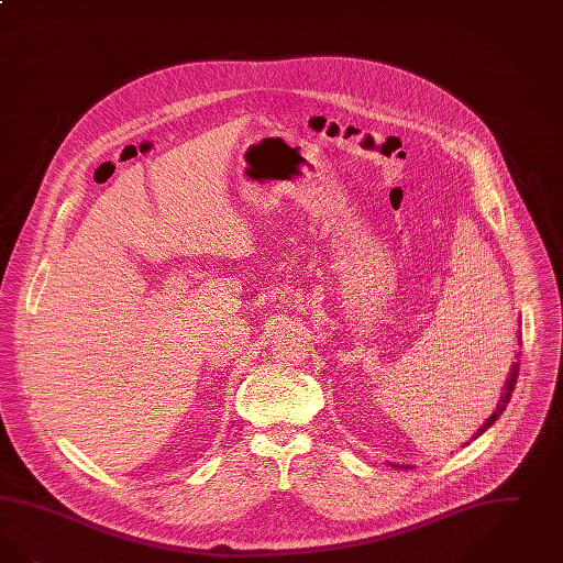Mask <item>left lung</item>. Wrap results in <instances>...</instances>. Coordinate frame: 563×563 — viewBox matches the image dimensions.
Returning a JSON list of instances; mask_svg holds the SVG:
<instances>
[{
  "mask_svg": "<svg viewBox=\"0 0 563 563\" xmlns=\"http://www.w3.org/2000/svg\"><path fill=\"white\" fill-rule=\"evenodd\" d=\"M518 373H519V364L516 362L514 364V371H511V377H509V382H507V391H505V396H503V400H500V405H498V408H496V412H493V417L482 426V429L475 433V438L477 435H482L486 429L490 428L495 421H498V417L503 415V410L507 408V405H509V400H511V394H514V389H516V383H518Z\"/></svg>",
  "mask_w": 563,
  "mask_h": 563,
  "instance_id": "obj_1",
  "label": "left lung"
}]
</instances>
